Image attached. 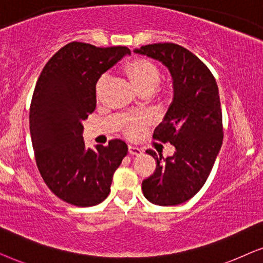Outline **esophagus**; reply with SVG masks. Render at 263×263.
<instances>
[{
  "label": "esophagus",
  "mask_w": 263,
  "mask_h": 263,
  "mask_svg": "<svg viewBox=\"0 0 263 263\" xmlns=\"http://www.w3.org/2000/svg\"><path fill=\"white\" fill-rule=\"evenodd\" d=\"M128 152H129V154H132V156H140V154L142 153V151L138 148V147L129 145L128 146Z\"/></svg>",
  "instance_id": "1"
}]
</instances>
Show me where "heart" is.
I'll return each mask as SVG.
<instances>
[{"label": "heart", "instance_id": "b5f03b06", "mask_svg": "<svg viewBox=\"0 0 263 263\" xmlns=\"http://www.w3.org/2000/svg\"><path fill=\"white\" fill-rule=\"evenodd\" d=\"M125 74L128 75L136 88L143 95H151L158 85H159L161 73L156 64L143 59H136L129 62L124 68ZM107 81L106 74L100 75L95 86V96L97 100H100L103 97L104 88ZM151 123L149 117L147 115H133L128 116L122 125V130L124 135L130 139H136L142 134L143 129Z\"/></svg>", "mask_w": 263, "mask_h": 263}]
</instances>
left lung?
Wrapping results in <instances>:
<instances>
[{"label": "left lung", "instance_id": "obj_1", "mask_svg": "<svg viewBox=\"0 0 263 263\" xmlns=\"http://www.w3.org/2000/svg\"><path fill=\"white\" fill-rule=\"evenodd\" d=\"M134 51L159 60L174 79V100L153 139L170 142L176 152L163 162V154L146 151L157 166L142 181L143 195L154 204H179L202 188L220 151L224 133L217 81L199 57L178 44L157 43Z\"/></svg>", "mask_w": 263, "mask_h": 263}]
</instances>
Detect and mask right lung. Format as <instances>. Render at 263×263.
Instances as JSON below:
<instances>
[{
  "instance_id": "obj_1",
  "label": "right lung",
  "mask_w": 263,
  "mask_h": 263,
  "mask_svg": "<svg viewBox=\"0 0 263 263\" xmlns=\"http://www.w3.org/2000/svg\"><path fill=\"white\" fill-rule=\"evenodd\" d=\"M130 53L127 46L98 48L71 42L48 61L35 84L30 132L35 163L45 184L64 202L96 206L110 193L114 172L128 147L115 139L86 148L82 121L96 109L100 75Z\"/></svg>"
}]
</instances>
